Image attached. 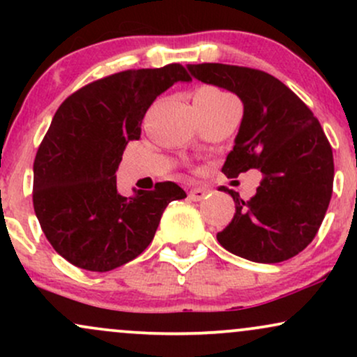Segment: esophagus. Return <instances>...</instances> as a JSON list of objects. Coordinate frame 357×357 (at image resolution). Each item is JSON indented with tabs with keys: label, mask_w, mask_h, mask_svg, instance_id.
<instances>
[{
	"label": "esophagus",
	"mask_w": 357,
	"mask_h": 357,
	"mask_svg": "<svg viewBox=\"0 0 357 357\" xmlns=\"http://www.w3.org/2000/svg\"><path fill=\"white\" fill-rule=\"evenodd\" d=\"M208 192H210V190H206V188H192L190 191V198L192 202H202V199L206 198Z\"/></svg>",
	"instance_id": "esophagus-1"
}]
</instances>
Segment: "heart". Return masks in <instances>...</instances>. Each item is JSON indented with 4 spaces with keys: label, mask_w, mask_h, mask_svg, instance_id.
<instances>
[{
    "label": "heart",
    "mask_w": 357,
    "mask_h": 357,
    "mask_svg": "<svg viewBox=\"0 0 357 357\" xmlns=\"http://www.w3.org/2000/svg\"><path fill=\"white\" fill-rule=\"evenodd\" d=\"M206 92H211V93H221V92H218V90H215V89H206Z\"/></svg>",
    "instance_id": "b5f03b06"
}]
</instances>
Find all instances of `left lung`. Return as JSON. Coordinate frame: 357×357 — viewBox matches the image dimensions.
<instances>
[{
	"instance_id": "obj_1",
	"label": "left lung",
	"mask_w": 357,
	"mask_h": 357,
	"mask_svg": "<svg viewBox=\"0 0 357 357\" xmlns=\"http://www.w3.org/2000/svg\"><path fill=\"white\" fill-rule=\"evenodd\" d=\"M196 80L227 89L243 102V117L223 173H261L255 196L235 202L231 223L216 235L228 252L258 264L301 253L321 227L334 181L333 147L312 110L267 72L225 63L188 65Z\"/></svg>"
}]
</instances>
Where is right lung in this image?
Segmentation results:
<instances>
[{
	"label": "right lung",
	"instance_id": "add662e5",
	"mask_svg": "<svg viewBox=\"0 0 357 357\" xmlns=\"http://www.w3.org/2000/svg\"><path fill=\"white\" fill-rule=\"evenodd\" d=\"M190 80L179 63L119 72L77 90L55 112L33 162V208L47 240L72 265L109 272L134 260L167 204L186 198L171 181L126 198L116 171L155 97Z\"/></svg>",
	"mask_w": 357,
	"mask_h": 357
}]
</instances>
